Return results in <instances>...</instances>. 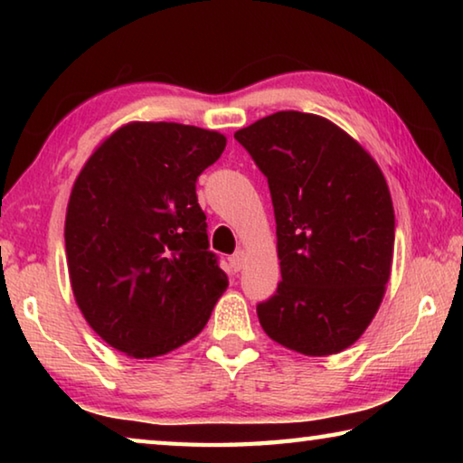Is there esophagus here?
Segmentation results:
<instances>
[{"label":"esophagus","instance_id":"1","mask_svg":"<svg viewBox=\"0 0 463 463\" xmlns=\"http://www.w3.org/2000/svg\"><path fill=\"white\" fill-rule=\"evenodd\" d=\"M229 263H231V268H232L234 273L241 271L242 265H245V253H242V250H237V253H234L229 260Z\"/></svg>","mask_w":463,"mask_h":463}]
</instances>
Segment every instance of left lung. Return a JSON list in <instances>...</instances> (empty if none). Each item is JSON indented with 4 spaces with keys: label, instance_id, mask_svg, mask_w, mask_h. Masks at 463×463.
I'll list each match as a JSON object with an SVG mask.
<instances>
[{
    "label": "left lung",
    "instance_id": "left-lung-1",
    "mask_svg": "<svg viewBox=\"0 0 463 463\" xmlns=\"http://www.w3.org/2000/svg\"><path fill=\"white\" fill-rule=\"evenodd\" d=\"M268 177L281 281L257 304L263 331L304 355H333L380 308L394 250V208L380 167L315 114L276 112L234 132Z\"/></svg>",
    "mask_w": 463,
    "mask_h": 463
}]
</instances>
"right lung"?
I'll list each match as a JSON object with an SVG mask.
<instances>
[{
  "mask_svg": "<svg viewBox=\"0 0 463 463\" xmlns=\"http://www.w3.org/2000/svg\"><path fill=\"white\" fill-rule=\"evenodd\" d=\"M226 138L175 122H132L85 163L69 198L65 249L85 320L137 359L194 339L229 286L210 250L195 184Z\"/></svg>",
  "mask_w": 463,
  "mask_h": 463,
  "instance_id": "1",
  "label": "right lung"
}]
</instances>
